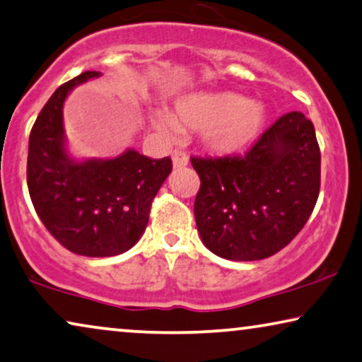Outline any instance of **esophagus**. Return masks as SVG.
<instances>
[{
    "instance_id": "obj_1",
    "label": "esophagus",
    "mask_w": 362,
    "mask_h": 362,
    "mask_svg": "<svg viewBox=\"0 0 362 362\" xmlns=\"http://www.w3.org/2000/svg\"><path fill=\"white\" fill-rule=\"evenodd\" d=\"M171 160H173V168H175V170L185 168V166H187V163H189V158H187V155L181 150L173 151Z\"/></svg>"
}]
</instances>
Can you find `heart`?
Listing matches in <instances>:
<instances>
[{
  "instance_id": "1",
  "label": "heart",
  "mask_w": 362,
  "mask_h": 362,
  "mask_svg": "<svg viewBox=\"0 0 362 362\" xmlns=\"http://www.w3.org/2000/svg\"><path fill=\"white\" fill-rule=\"evenodd\" d=\"M266 109L232 91L191 93L177 99L171 116L153 114L155 127L175 134L177 127L202 130V145L216 155H235L246 148L263 129Z\"/></svg>"
}]
</instances>
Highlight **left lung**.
Here are the masks:
<instances>
[{"label":"left lung","instance_id":"obj_1","mask_svg":"<svg viewBox=\"0 0 362 362\" xmlns=\"http://www.w3.org/2000/svg\"><path fill=\"white\" fill-rule=\"evenodd\" d=\"M191 163L201 177L194 201L197 232L225 259H264L289 245L320 191L315 129L297 111L277 119L243 158Z\"/></svg>","mask_w":362,"mask_h":362}]
</instances>
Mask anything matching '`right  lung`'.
<instances>
[{"label":"right lung","instance_id":"right-lung-1","mask_svg":"<svg viewBox=\"0 0 362 362\" xmlns=\"http://www.w3.org/2000/svg\"><path fill=\"white\" fill-rule=\"evenodd\" d=\"M101 76L85 71L57 88L30 130L28 187L42 223L71 253L106 258L132 248L148 223L150 206L173 170L127 148L116 158L75 160L64 129L65 99Z\"/></svg>","mask_w":362,"mask_h":362}]
</instances>
